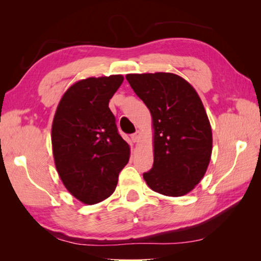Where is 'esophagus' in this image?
<instances>
[{
    "mask_svg": "<svg viewBox=\"0 0 261 261\" xmlns=\"http://www.w3.org/2000/svg\"><path fill=\"white\" fill-rule=\"evenodd\" d=\"M140 137H141V134L139 131H136L135 134L131 135V140L134 141V143H138V141L140 140Z\"/></svg>",
    "mask_w": 261,
    "mask_h": 261,
    "instance_id": "1",
    "label": "esophagus"
}]
</instances>
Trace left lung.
I'll return each instance as SVG.
<instances>
[{
  "mask_svg": "<svg viewBox=\"0 0 261 261\" xmlns=\"http://www.w3.org/2000/svg\"><path fill=\"white\" fill-rule=\"evenodd\" d=\"M125 78L153 120L154 162L144 179L158 193L184 196L204 177L212 154V129L199 95L174 73H131Z\"/></svg>",
  "mask_w": 261,
  "mask_h": 261,
  "instance_id": "8db88e82",
  "label": "left lung"
}]
</instances>
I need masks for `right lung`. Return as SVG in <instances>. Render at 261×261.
Instances as JSON below:
<instances>
[{
    "label": "right lung",
    "mask_w": 261,
    "mask_h": 261,
    "mask_svg": "<svg viewBox=\"0 0 261 261\" xmlns=\"http://www.w3.org/2000/svg\"><path fill=\"white\" fill-rule=\"evenodd\" d=\"M123 79L121 74L83 79L57 106L51 126L55 166L64 187L84 204L108 198L129 162L130 147L108 107Z\"/></svg>",
    "instance_id": "right-lung-1"
}]
</instances>
